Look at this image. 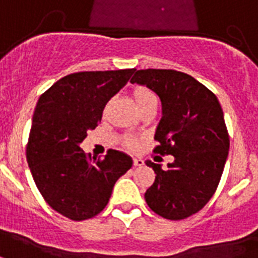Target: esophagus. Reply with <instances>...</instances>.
<instances>
[{
  "mask_svg": "<svg viewBox=\"0 0 258 258\" xmlns=\"http://www.w3.org/2000/svg\"><path fill=\"white\" fill-rule=\"evenodd\" d=\"M133 165H135V167H141V165H144V160L143 159H140V157H135V159H133Z\"/></svg>",
  "mask_w": 258,
  "mask_h": 258,
  "instance_id": "esophagus-1",
  "label": "esophagus"
}]
</instances>
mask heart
I'll use <instances>...</instances> for the list:
<instances>
[{
  "label": "heart",
  "instance_id": "heart-1",
  "mask_svg": "<svg viewBox=\"0 0 258 258\" xmlns=\"http://www.w3.org/2000/svg\"><path fill=\"white\" fill-rule=\"evenodd\" d=\"M133 97H135V101L139 109L148 105V103H151V102H157L156 95L152 93L151 90L147 89V87H136L135 91H133ZM123 143H125L127 148L137 147V141L133 137H126V139L123 140Z\"/></svg>",
  "mask_w": 258,
  "mask_h": 258
}]
</instances>
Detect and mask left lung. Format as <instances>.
Segmentation results:
<instances>
[{
  "label": "left lung",
  "instance_id": "obj_1",
  "mask_svg": "<svg viewBox=\"0 0 258 258\" xmlns=\"http://www.w3.org/2000/svg\"><path fill=\"white\" fill-rule=\"evenodd\" d=\"M131 82L160 98L155 152L173 156L167 168L147 161L156 179L145 201L163 218H187L210 201L222 176L230 147L222 107L206 86L175 70H135Z\"/></svg>",
  "mask_w": 258,
  "mask_h": 258
}]
</instances>
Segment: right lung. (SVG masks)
Masks as SVG:
<instances>
[{"instance_id":"right-lung-1","label":"right lung","mask_w":258,"mask_h":258,"mask_svg":"<svg viewBox=\"0 0 258 258\" xmlns=\"http://www.w3.org/2000/svg\"><path fill=\"white\" fill-rule=\"evenodd\" d=\"M135 69L70 74L39 98L32 117L27 161L40 194L53 210L73 221L99 214L115 181L133 160L119 151L90 159L81 148L95 129L113 95L131 79Z\"/></svg>"}]
</instances>
